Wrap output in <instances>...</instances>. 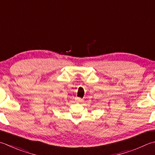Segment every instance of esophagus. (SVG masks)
I'll list each match as a JSON object with an SVG mask.
<instances>
[{"instance_id": "obj_1", "label": "esophagus", "mask_w": 155, "mask_h": 155, "mask_svg": "<svg viewBox=\"0 0 155 155\" xmlns=\"http://www.w3.org/2000/svg\"><path fill=\"white\" fill-rule=\"evenodd\" d=\"M77 99H78V101H81L82 100H83V99H82L81 98H77Z\"/></svg>"}]
</instances>
